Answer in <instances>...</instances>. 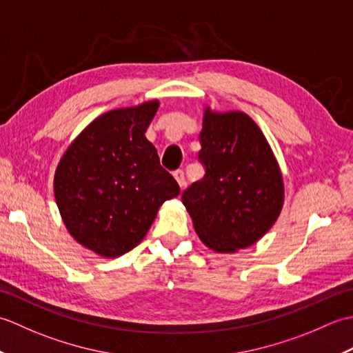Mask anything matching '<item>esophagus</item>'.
I'll use <instances>...</instances> for the list:
<instances>
[{"label": "esophagus", "mask_w": 353, "mask_h": 353, "mask_svg": "<svg viewBox=\"0 0 353 353\" xmlns=\"http://www.w3.org/2000/svg\"><path fill=\"white\" fill-rule=\"evenodd\" d=\"M172 176H174V179L177 181L179 186H181V188H183V185H185V176H183V171H182V170H176L174 172H172Z\"/></svg>", "instance_id": "34e87169"}]
</instances>
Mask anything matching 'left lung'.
<instances>
[{
  "label": "left lung",
  "instance_id": "obj_1",
  "mask_svg": "<svg viewBox=\"0 0 353 353\" xmlns=\"http://www.w3.org/2000/svg\"><path fill=\"white\" fill-rule=\"evenodd\" d=\"M200 142L206 172L182 201L201 243L216 253H235L259 241L282 211L279 163L258 124L239 110L206 106Z\"/></svg>",
  "mask_w": 353,
  "mask_h": 353
}]
</instances>
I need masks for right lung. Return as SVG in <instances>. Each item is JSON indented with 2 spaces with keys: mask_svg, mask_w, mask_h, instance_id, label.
Wrapping results in <instances>:
<instances>
[{
  "mask_svg": "<svg viewBox=\"0 0 353 353\" xmlns=\"http://www.w3.org/2000/svg\"><path fill=\"white\" fill-rule=\"evenodd\" d=\"M159 100L95 118L61 157L54 197L70 235L103 258L137 247L165 200L181 194L145 130Z\"/></svg>",
  "mask_w": 353,
  "mask_h": 353,
  "instance_id": "obj_1",
  "label": "right lung"
}]
</instances>
